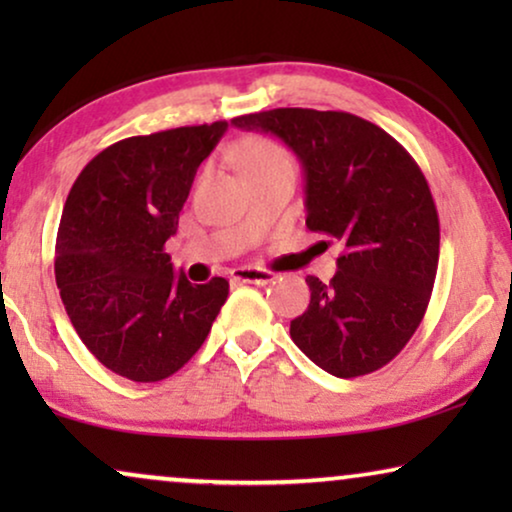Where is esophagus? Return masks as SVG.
I'll return each instance as SVG.
<instances>
[{"label":"esophagus","instance_id":"esophagus-1","mask_svg":"<svg viewBox=\"0 0 512 512\" xmlns=\"http://www.w3.org/2000/svg\"><path fill=\"white\" fill-rule=\"evenodd\" d=\"M230 277L237 284H270L277 275L265 268H237L230 272Z\"/></svg>","mask_w":512,"mask_h":512}]
</instances>
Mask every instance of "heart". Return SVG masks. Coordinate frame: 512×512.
Returning <instances> with one entry per match:
<instances>
[{"mask_svg":"<svg viewBox=\"0 0 512 512\" xmlns=\"http://www.w3.org/2000/svg\"><path fill=\"white\" fill-rule=\"evenodd\" d=\"M240 167L244 174L270 172V170H293L289 151L272 139H254L240 151Z\"/></svg>","mask_w":512,"mask_h":512,"instance_id":"1","label":"heart"}]
</instances>
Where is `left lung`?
Listing matches in <instances>:
<instances>
[{
    "instance_id": "obj_1",
    "label": "left lung",
    "mask_w": 512,
    "mask_h": 512,
    "mask_svg": "<svg viewBox=\"0 0 512 512\" xmlns=\"http://www.w3.org/2000/svg\"><path fill=\"white\" fill-rule=\"evenodd\" d=\"M233 125L275 135L296 153L307 228L342 244L331 282L305 279L310 305L291 321V340L345 380L387 366L424 319L438 270V212L419 165L347 111L272 109Z\"/></svg>"
}]
</instances>
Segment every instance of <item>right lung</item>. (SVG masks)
Returning a JSON list of instances; mask_svg holds the SVG:
<instances>
[{
	"label": "right lung",
	"mask_w": 512,
	"mask_h": 512,
	"mask_svg": "<svg viewBox=\"0 0 512 512\" xmlns=\"http://www.w3.org/2000/svg\"><path fill=\"white\" fill-rule=\"evenodd\" d=\"M226 130L216 121L121 139L67 195L55 240L60 298L90 354L132 382L177 373L228 298L226 279L191 284L165 254L195 172Z\"/></svg>",
	"instance_id": "1"
}]
</instances>
